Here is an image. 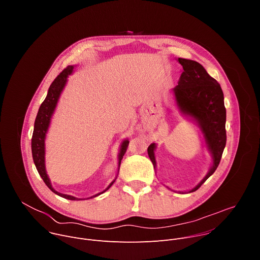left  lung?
Returning a JSON list of instances; mask_svg holds the SVG:
<instances>
[{
    "mask_svg": "<svg viewBox=\"0 0 260 260\" xmlns=\"http://www.w3.org/2000/svg\"><path fill=\"white\" fill-rule=\"evenodd\" d=\"M178 61L183 67V72L178 85L173 89L176 104L183 115L191 118L200 126L213 159L209 173L196 187L189 190L193 192L213 175L221 160L226 145V110L220 84L209 75L201 63L180 57ZM155 148L156 145L152 143L147 150L154 168L156 167Z\"/></svg>",
    "mask_w": 260,
    "mask_h": 260,
    "instance_id": "left-lung-1",
    "label": "left lung"
}]
</instances>
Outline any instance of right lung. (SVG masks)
I'll return each mask as SVG.
<instances>
[{"label":"right lung","instance_id":"right-lung-1","mask_svg":"<svg viewBox=\"0 0 260 260\" xmlns=\"http://www.w3.org/2000/svg\"><path fill=\"white\" fill-rule=\"evenodd\" d=\"M73 70H74V66H68L54 79V81L51 83V85L48 89V93H47L44 102L41 104V106L39 108L38 114H37V117L35 120L34 133H32V137H31V153H32V159H34L35 166L37 168V171H38V173L41 176V178L43 179L44 183L47 185V187L52 192H54L55 194H57L61 198H64L67 200H71V201H77L80 199L57 192L52 187L51 182L48 178V175H47L46 169H45V138H46V134H47V131H48V127L50 124L51 117H52L53 112L55 110V107L57 105L59 95L67 83V78L73 73ZM128 143H129L128 140H124L120 146V151H119V155H118V171H119L121 159H122L124 153L126 152ZM115 180L111 182L109 186L104 191H102L91 198H95V197L104 193L105 191H107L111 186H112V184L115 182Z\"/></svg>","mask_w":260,"mask_h":260}]
</instances>
